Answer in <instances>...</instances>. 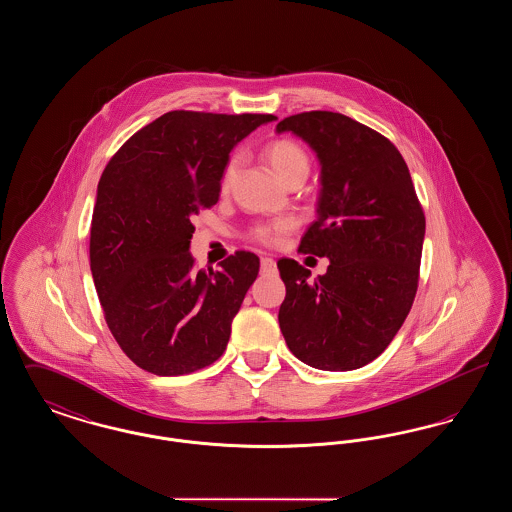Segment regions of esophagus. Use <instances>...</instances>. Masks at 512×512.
Segmentation results:
<instances>
[{
  "label": "esophagus",
  "mask_w": 512,
  "mask_h": 512,
  "mask_svg": "<svg viewBox=\"0 0 512 512\" xmlns=\"http://www.w3.org/2000/svg\"><path fill=\"white\" fill-rule=\"evenodd\" d=\"M261 272H263V274H272V272H276V263H274V259H270V257H263V259H261Z\"/></svg>",
  "instance_id": "34e87169"
}]
</instances>
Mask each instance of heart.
Returning <instances> with one entry per match:
<instances>
[{"label":"heart","instance_id":"obj_1","mask_svg":"<svg viewBox=\"0 0 512 512\" xmlns=\"http://www.w3.org/2000/svg\"><path fill=\"white\" fill-rule=\"evenodd\" d=\"M263 155L268 161V165L272 167V171L276 172L286 184L292 182L293 178L297 176H305L309 174L311 169V159H309V153L299 146L295 140L290 138H278V140H272L268 142L265 149H263ZM240 167V155L234 153L228 157L224 169L220 172V192L226 194L232 186V180L238 172ZM292 220H272V222H261V224H255L251 230H249V238L253 242H259L263 245H276L284 234H288L292 230Z\"/></svg>","mask_w":512,"mask_h":512}]
</instances>
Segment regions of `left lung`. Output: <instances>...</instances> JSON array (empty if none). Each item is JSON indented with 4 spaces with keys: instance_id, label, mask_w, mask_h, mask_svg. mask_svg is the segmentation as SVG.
<instances>
[{
    "instance_id": "left-lung-1",
    "label": "left lung",
    "mask_w": 512,
    "mask_h": 512,
    "mask_svg": "<svg viewBox=\"0 0 512 512\" xmlns=\"http://www.w3.org/2000/svg\"><path fill=\"white\" fill-rule=\"evenodd\" d=\"M315 149L318 219L299 251L328 257L326 274L280 259L278 322L293 355L318 370H355L390 345L413 307L426 219L411 172L386 136L341 113L276 124Z\"/></svg>"
}]
</instances>
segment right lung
Segmentation results:
<instances>
[{
    "mask_svg": "<svg viewBox=\"0 0 512 512\" xmlns=\"http://www.w3.org/2000/svg\"><path fill=\"white\" fill-rule=\"evenodd\" d=\"M274 115L169 111L111 157L98 184L90 268L105 322L124 355L157 376L213 365L259 274L236 251L195 268L192 217L217 205L232 147Z\"/></svg>",
    "mask_w": 512,
    "mask_h": 512,
    "instance_id": "add662e5",
    "label": "right lung"
}]
</instances>
